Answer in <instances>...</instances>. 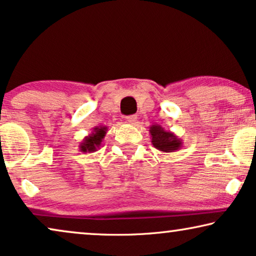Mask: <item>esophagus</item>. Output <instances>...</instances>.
<instances>
[{"label": "esophagus", "mask_w": 256, "mask_h": 256, "mask_svg": "<svg viewBox=\"0 0 256 256\" xmlns=\"http://www.w3.org/2000/svg\"><path fill=\"white\" fill-rule=\"evenodd\" d=\"M126 118H127V121L130 124H135L136 121H138V116H136V115H129V116H127Z\"/></svg>", "instance_id": "esophagus-1"}]
</instances>
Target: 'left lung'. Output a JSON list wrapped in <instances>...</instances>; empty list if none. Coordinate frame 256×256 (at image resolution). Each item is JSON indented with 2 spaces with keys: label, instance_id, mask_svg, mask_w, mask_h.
Here are the masks:
<instances>
[{
  "label": "left lung",
  "instance_id": "left-lung-1",
  "mask_svg": "<svg viewBox=\"0 0 256 256\" xmlns=\"http://www.w3.org/2000/svg\"><path fill=\"white\" fill-rule=\"evenodd\" d=\"M150 135H152V143L157 150L163 152H178L183 146L182 138L174 135V132H168L160 124L150 126Z\"/></svg>",
  "mask_w": 256,
  "mask_h": 256
}]
</instances>
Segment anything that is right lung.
I'll use <instances>...</instances> for the list:
<instances>
[{
  "mask_svg": "<svg viewBox=\"0 0 256 256\" xmlns=\"http://www.w3.org/2000/svg\"><path fill=\"white\" fill-rule=\"evenodd\" d=\"M108 128L106 126H99V127H94L93 132L88 136H85L79 144L80 152L84 154L94 152L101 146L102 140L106 136Z\"/></svg>",
  "mask_w": 256,
  "mask_h": 256,
  "instance_id": "right-lung-1",
  "label": "right lung"
}]
</instances>
